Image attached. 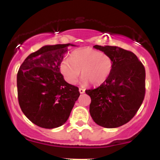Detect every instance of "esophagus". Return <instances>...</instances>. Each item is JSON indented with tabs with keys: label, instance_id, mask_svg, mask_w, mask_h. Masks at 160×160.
<instances>
[{
	"label": "esophagus",
	"instance_id": "esophagus-1",
	"mask_svg": "<svg viewBox=\"0 0 160 160\" xmlns=\"http://www.w3.org/2000/svg\"><path fill=\"white\" fill-rule=\"evenodd\" d=\"M79 92H80V94H82V93L85 92V89H82V88H80V89H79Z\"/></svg>",
	"mask_w": 160,
	"mask_h": 160
}]
</instances>
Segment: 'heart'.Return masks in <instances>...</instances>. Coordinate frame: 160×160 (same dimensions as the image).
<instances>
[{
    "label": "heart",
    "mask_w": 160,
    "mask_h": 160,
    "mask_svg": "<svg viewBox=\"0 0 160 160\" xmlns=\"http://www.w3.org/2000/svg\"><path fill=\"white\" fill-rule=\"evenodd\" d=\"M113 68V61L109 55L89 47L73 51L60 64L62 74L71 84L78 82L81 71L82 84L99 86L108 80Z\"/></svg>",
    "instance_id": "heart-1"
}]
</instances>
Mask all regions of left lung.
<instances>
[{
    "mask_svg": "<svg viewBox=\"0 0 160 160\" xmlns=\"http://www.w3.org/2000/svg\"><path fill=\"white\" fill-rule=\"evenodd\" d=\"M94 48L109 55L113 68L104 83L86 90L91 98L89 113L102 127H119L133 118L144 101V67L131 51L111 46L95 45Z\"/></svg>",
    "mask_w": 160,
    "mask_h": 160,
    "instance_id": "1",
    "label": "left lung"
}]
</instances>
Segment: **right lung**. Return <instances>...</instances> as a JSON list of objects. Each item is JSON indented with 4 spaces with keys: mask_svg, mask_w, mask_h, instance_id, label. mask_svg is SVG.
Wrapping results in <instances>:
<instances>
[{
    "mask_svg": "<svg viewBox=\"0 0 160 160\" xmlns=\"http://www.w3.org/2000/svg\"><path fill=\"white\" fill-rule=\"evenodd\" d=\"M71 43L44 46L31 53L17 74L18 100L33 123L54 128L63 125L80 96L79 88L68 83L60 64Z\"/></svg>",
    "mask_w": 160,
    "mask_h": 160,
    "instance_id": "add662e5",
    "label": "right lung"
}]
</instances>
